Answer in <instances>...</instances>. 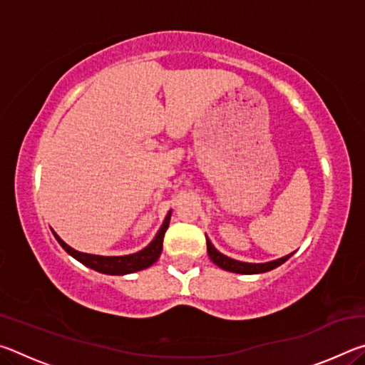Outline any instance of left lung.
Instances as JSON below:
<instances>
[{
    "mask_svg": "<svg viewBox=\"0 0 365 365\" xmlns=\"http://www.w3.org/2000/svg\"><path fill=\"white\" fill-rule=\"evenodd\" d=\"M206 243H207V255L211 257V261L219 265L220 269L228 270V272H235V274H264V272H269L272 269L279 267L285 261H288L292 255H287L280 259H275V261H269V262H243V261H237V259H232L225 255H222L220 251L214 248V245L211 243V240L206 237Z\"/></svg>",
    "mask_w": 365,
    "mask_h": 365,
    "instance_id": "obj_1",
    "label": "left lung"
}]
</instances>
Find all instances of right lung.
<instances>
[{
	"mask_svg": "<svg viewBox=\"0 0 365 365\" xmlns=\"http://www.w3.org/2000/svg\"><path fill=\"white\" fill-rule=\"evenodd\" d=\"M170 214L172 211H169L168 215H165L163 225H160L156 237L151 240L150 245L145 246L143 250L133 252V255H125V256H100V255H88V252L77 251L71 248L67 243H64L53 228L51 232L67 255H71L73 259H77L78 262L86 265V267L93 269L96 272H101V274H106V275H127V274H133V272L148 269L150 265H153L158 261L160 252H163L164 235L169 227Z\"/></svg>",
	"mask_w": 365,
	"mask_h": 365,
	"instance_id": "1",
	"label": "right lung"
}]
</instances>
